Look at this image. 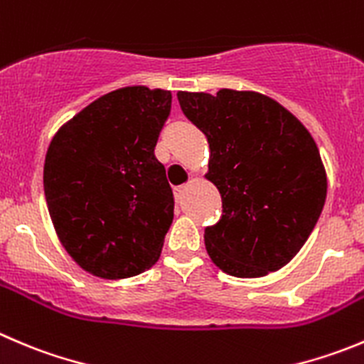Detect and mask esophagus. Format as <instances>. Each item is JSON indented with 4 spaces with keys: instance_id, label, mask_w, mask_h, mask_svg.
<instances>
[{
    "instance_id": "esophagus-1",
    "label": "esophagus",
    "mask_w": 364,
    "mask_h": 364,
    "mask_svg": "<svg viewBox=\"0 0 364 364\" xmlns=\"http://www.w3.org/2000/svg\"><path fill=\"white\" fill-rule=\"evenodd\" d=\"M183 193H185V186H176V188H174V197H176V200H178V203H181Z\"/></svg>"
}]
</instances>
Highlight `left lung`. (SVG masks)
<instances>
[{"instance_id":"8db88e82","label":"left lung","mask_w":364,"mask_h":364,"mask_svg":"<svg viewBox=\"0 0 364 364\" xmlns=\"http://www.w3.org/2000/svg\"><path fill=\"white\" fill-rule=\"evenodd\" d=\"M183 114L206 135L208 172L224 215L204 231L210 259L235 277H263L290 263L327 196L315 139L290 110L254 92H178Z\"/></svg>"}]
</instances>
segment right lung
<instances>
[{"instance_id": "1", "label": "right lung", "mask_w": 364, "mask_h": 364, "mask_svg": "<svg viewBox=\"0 0 364 364\" xmlns=\"http://www.w3.org/2000/svg\"><path fill=\"white\" fill-rule=\"evenodd\" d=\"M171 105V90L117 88L60 126L49 144V217L67 254L92 276L128 279L160 257L174 197L154 147Z\"/></svg>"}]
</instances>
